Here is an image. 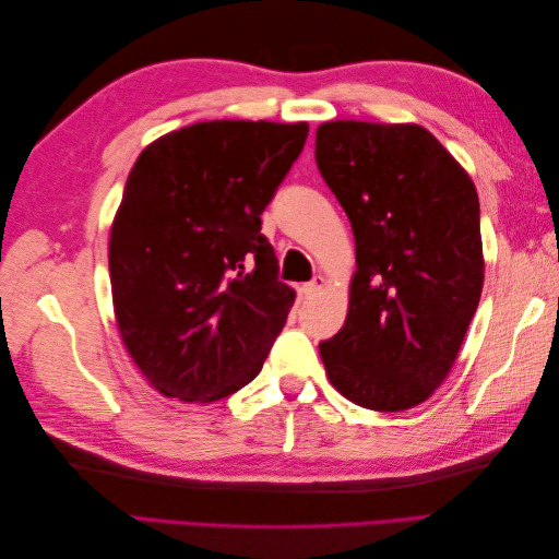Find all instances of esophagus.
<instances>
[{"instance_id": "1", "label": "esophagus", "mask_w": 559, "mask_h": 559, "mask_svg": "<svg viewBox=\"0 0 559 559\" xmlns=\"http://www.w3.org/2000/svg\"><path fill=\"white\" fill-rule=\"evenodd\" d=\"M321 289H324V277H314L312 282H308L306 286H302V294H306L308 298H312V296H317Z\"/></svg>"}]
</instances>
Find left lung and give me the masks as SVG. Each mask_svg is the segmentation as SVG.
Segmentation results:
<instances>
[{
    "instance_id": "1",
    "label": "left lung",
    "mask_w": 559,
    "mask_h": 559,
    "mask_svg": "<svg viewBox=\"0 0 559 559\" xmlns=\"http://www.w3.org/2000/svg\"><path fill=\"white\" fill-rule=\"evenodd\" d=\"M314 160L357 242L347 319L321 361L352 403L408 411L445 380L478 308L476 186L413 123H321Z\"/></svg>"
}]
</instances>
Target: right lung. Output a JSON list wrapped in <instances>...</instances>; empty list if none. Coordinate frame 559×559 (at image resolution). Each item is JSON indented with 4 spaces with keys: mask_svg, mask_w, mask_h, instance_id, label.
<instances>
[{
    "mask_svg": "<svg viewBox=\"0 0 559 559\" xmlns=\"http://www.w3.org/2000/svg\"><path fill=\"white\" fill-rule=\"evenodd\" d=\"M308 123L207 121L148 144L109 238L118 331L163 396L210 403L261 373L296 294L261 214Z\"/></svg>",
    "mask_w": 559,
    "mask_h": 559,
    "instance_id": "add662e5",
    "label": "right lung"
}]
</instances>
